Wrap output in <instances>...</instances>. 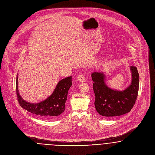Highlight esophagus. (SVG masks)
Segmentation results:
<instances>
[{
    "instance_id": "1",
    "label": "esophagus",
    "mask_w": 155,
    "mask_h": 155,
    "mask_svg": "<svg viewBox=\"0 0 155 155\" xmlns=\"http://www.w3.org/2000/svg\"><path fill=\"white\" fill-rule=\"evenodd\" d=\"M78 80L80 82H85V77L84 76V74H80L78 75Z\"/></svg>"
}]
</instances>
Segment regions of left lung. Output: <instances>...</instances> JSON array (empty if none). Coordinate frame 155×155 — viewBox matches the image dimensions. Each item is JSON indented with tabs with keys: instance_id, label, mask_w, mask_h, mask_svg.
<instances>
[{
	"instance_id": "left-lung-1",
	"label": "left lung",
	"mask_w": 155,
	"mask_h": 155,
	"mask_svg": "<svg viewBox=\"0 0 155 155\" xmlns=\"http://www.w3.org/2000/svg\"><path fill=\"white\" fill-rule=\"evenodd\" d=\"M131 84L124 90L109 88L106 84L104 73L94 71L91 74L95 96V109L106 118L121 116L130 112L135 103L139 88V74L136 67H130Z\"/></svg>"
}]
</instances>
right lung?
Instances as JSON below:
<instances>
[{"mask_svg": "<svg viewBox=\"0 0 155 155\" xmlns=\"http://www.w3.org/2000/svg\"><path fill=\"white\" fill-rule=\"evenodd\" d=\"M71 78V76L67 77L58 82L52 94L44 101L38 103H31L25 101L21 97L18 90L17 76L16 92L18 102L24 109L40 118L44 119L56 118L65 110L68 91L72 84Z\"/></svg>", "mask_w": 155, "mask_h": 155, "instance_id": "right-lung-1", "label": "right lung"}]
</instances>
